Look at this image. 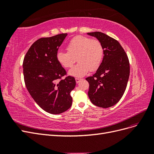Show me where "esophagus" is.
<instances>
[{"label": "esophagus", "instance_id": "34e87169", "mask_svg": "<svg viewBox=\"0 0 154 154\" xmlns=\"http://www.w3.org/2000/svg\"><path fill=\"white\" fill-rule=\"evenodd\" d=\"M75 80H76V82L77 83H78L79 82H80V80H82V79H81V78H76Z\"/></svg>", "mask_w": 154, "mask_h": 154}]
</instances>
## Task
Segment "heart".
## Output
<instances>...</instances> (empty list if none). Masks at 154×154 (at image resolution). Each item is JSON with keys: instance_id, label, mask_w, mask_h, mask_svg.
<instances>
[{"instance_id": "1", "label": "heart", "mask_w": 154, "mask_h": 154, "mask_svg": "<svg viewBox=\"0 0 154 154\" xmlns=\"http://www.w3.org/2000/svg\"><path fill=\"white\" fill-rule=\"evenodd\" d=\"M68 52L59 51L57 59L65 68H70L75 62H78L69 71L70 76L83 77L89 71H94L99 68L103 57V48L100 42L84 36L74 37L67 46Z\"/></svg>"}]
</instances>
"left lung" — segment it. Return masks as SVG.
Segmentation results:
<instances>
[{"label":"left lung","instance_id":"8db88e82","mask_svg":"<svg viewBox=\"0 0 154 154\" xmlns=\"http://www.w3.org/2000/svg\"><path fill=\"white\" fill-rule=\"evenodd\" d=\"M87 35L100 42L104 54L96 73L86 78L88 96L94 105L109 108L118 103L125 91L130 75L128 58L122 45L110 36L98 31Z\"/></svg>","mask_w":154,"mask_h":154}]
</instances>
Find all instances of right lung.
<instances>
[{
  "instance_id": "obj_1",
  "label": "right lung",
  "mask_w": 154,
  "mask_h": 154,
  "mask_svg": "<svg viewBox=\"0 0 154 154\" xmlns=\"http://www.w3.org/2000/svg\"><path fill=\"white\" fill-rule=\"evenodd\" d=\"M67 33L37 40L27 51L23 62V72L27 89L42 109L59 114L71 107L70 93L76 86L74 77L59 79L66 71L57 59V53Z\"/></svg>"
}]
</instances>
